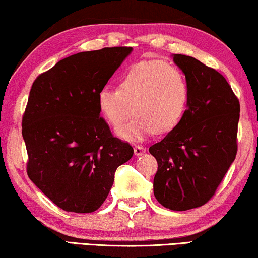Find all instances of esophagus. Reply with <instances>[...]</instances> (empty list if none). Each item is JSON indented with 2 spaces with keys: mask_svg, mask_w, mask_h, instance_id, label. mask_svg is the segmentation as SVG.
Listing matches in <instances>:
<instances>
[{
  "mask_svg": "<svg viewBox=\"0 0 258 258\" xmlns=\"http://www.w3.org/2000/svg\"><path fill=\"white\" fill-rule=\"evenodd\" d=\"M145 152H146V148L140 146V145H137V146H134V154H136L137 157H139V155H143Z\"/></svg>",
  "mask_w": 258,
  "mask_h": 258,
  "instance_id": "esophagus-1",
  "label": "esophagus"
}]
</instances>
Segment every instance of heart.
Masks as SVG:
<instances>
[{
	"label": "heart",
	"mask_w": 258,
	"mask_h": 258,
	"mask_svg": "<svg viewBox=\"0 0 258 258\" xmlns=\"http://www.w3.org/2000/svg\"><path fill=\"white\" fill-rule=\"evenodd\" d=\"M187 77L175 65L162 60L141 61L120 78L119 88H104L97 96L100 113L114 128L132 114L136 117L118 131L128 140L148 134L167 133L182 119L189 101Z\"/></svg>",
	"instance_id": "b5f03b06"
}]
</instances>
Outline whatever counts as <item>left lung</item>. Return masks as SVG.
<instances>
[{
	"mask_svg": "<svg viewBox=\"0 0 258 258\" xmlns=\"http://www.w3.org/2000/svg\"><path fill=\"white\" fill-rule=\"evenodd\" d=\"M189 84L182 119L150 153L157 159L153 190L166 208H198L208 202L236 158L239 101L226 78L186 55L173 56Z\"/></svg>",
	"mask_w": 258,
	"mask_h": 258,
	"instance_id": "8db88e82",
	"label": "left lung"
}]
</instances>
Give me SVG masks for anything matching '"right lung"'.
<instances>
[{
  "label": "right lung",
  "mask_w": 258,
  "mask_h": 258,
  "mask_svg": "<svg viewBox=\"0 0 258 258\" xmlns=\"http://www.w3.org/2000/svg\"><path fill=\"white\" fill-rule=\"evenodd\" d=\"M131 46L75 53L35 79L22 118L29 179L65 212L92 213L133 148L113 137L97 96Z\"/></svg>",
  "instance_id": "add662e5"
}]
</instances>
